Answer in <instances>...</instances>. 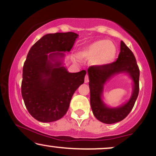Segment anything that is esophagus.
<instances>
[{
    "instance_id": "esophagus-1",
    "label": "esophagus",
    "mask_w": 156,
    "mask_h": 156,
    "mask_svg": "<svg viewBox=\"0 0 156 156\" xmlns=\"http://www.w3.org/2000/svg\"><path fill=\"white\" fill-rule=\"evenodd\" d=\"M84 82H85V83H88V82H89V76H88V75H86L85 78H84Z\"/></svg>"
}]
</instances>
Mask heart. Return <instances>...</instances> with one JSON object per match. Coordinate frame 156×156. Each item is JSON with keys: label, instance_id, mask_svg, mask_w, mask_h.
Instances as JSON below:
<instances>
[{"label": "heart", "instance_id": "heart-1", "mask_svg": "<svg viewBox=\"0 0 156 156\" xmlns=\"http://www.w3.org/2000/svg\"><path fill=\"white\" fill-rule=\"evenodd\" d=\"M117 55V48L108 40H98L83 48L78 53L80 60H93L96 66L108 65L112 63Z\"/></svg>", "mask_w": 156, "mask_h": 156}]
</instances>
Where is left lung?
I'll list each match as a JSON object with an SVG mask.
<instances>
[{"instance_id": "1", "label": "left lung", "mask_w": 156, "mask_h": 156, "mask_svg": "<svg viewBox=\"0 0 156 156\" xmlns=\"http://www.w3.org/2000/svg\"><path fill=\"white\" fill-rule=\"evenodd\" d=\"M122 72L128 73L133 80L132 95L125 105L110 108L101 101L103 87L112 76ZM87 73L89 78L90 104L94 117L105 124H113L124 119L133 108L139 91V69L133 52L121 41L120 52L116 62L102 67L91 66Z\"/></svg>"}]
</instances>
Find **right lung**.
<instances>
[{"instance_id":"add662e5","label":"right lung","mask_w":156,"mask_h":156,"mask_svg":"<svg viewBox=\"0 0 156 156\" xmlns=\"http://www.w3.org/2000/svg\"><path fill=\"white\" fill-rule=\"evenodd\" d=\"M78 37L74 32L48 34L27 55L21 92L27 110L37 120L51 122L63 117L74 92L83 83L86 70L69 73L62 65L64 52L70 51Z\"/></svg>"}]
</instances>
